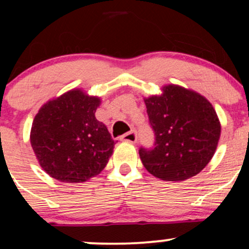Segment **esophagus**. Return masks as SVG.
Segmentation results:
<instances>
[{"instance_id": "34e87169", "label": "esophagus", "mask_w": 249, "mask_h": 249, "mask_svg": "<svg viewBox=\"0 0 249 249\" xmlns=\"http://www.w3.org/2000/svg\"><path fill=\"white\" fill-rule=\"evenodd\" d=\"M121 141L128 142H137V133H136V131L132 130V131H130V132L125 133L124 136L121 137Z\"/></svg>"}]
</instances>
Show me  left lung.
<instances>
[{
	"label": "left lung",
	"mask_w": 249,
	"mask_h": 249,
	"mask_svg": "<svg viewBox=\"0 0 249 249\" xmlns=\"http://www.w3.org/2000/svg\"><path fill=\"white\" fill-rule=\"evenodd\" d=\"M160 95L144 98L154 147L141 148L144 167L165 181H184L201 172L215 153L221 125L213 105L196 91L180 85L161 88Z\"/></svg>",
	"instance_id": "1"
}]
</instances>
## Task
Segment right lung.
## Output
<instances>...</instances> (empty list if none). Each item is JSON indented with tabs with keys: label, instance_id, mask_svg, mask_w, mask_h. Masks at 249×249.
Masks as SVG:
<instances>
[{
	"label": "right lung",
	"instance_id": "1",
	"mask_svg": "<svg viewBox=\"0 0 249 249\" xmlns=\"http://www.w3.org/2000/svg\"><path fill=\"white\" fill-rule=\"evenodd\" d=\"M101 98L72 89L43 104L34 118L30 144L38 164L62 182H84L107 166L116 141L96 119Z\"/></svg>",
	"mask_w": 249,
	"mask_h": 249
}]
</instances>
